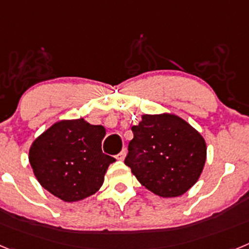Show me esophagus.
<instances>
[{
	"mask_svg": "<svg viewBox=\"0 0 249 249\" xmlns=\"http://www.w3.org/2000/svg\"><path fill=\"white\" fill-rule=\"evenodd\" d=\"M126 153H127L126 148H123L122 151H121L120 153H118V155H117V157H116V158H117L118 160H124V157H126Z\"/></svg>",
	"mask_w": 249,
	"mask_h": 249,
	"instance_id": "1",
	"label": "esophagus"
}]
</instances>
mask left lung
<instances>
[{
    "instance_id": "8db88e82",
    "label": "left lung",
    "mask_w": 249,
    "mask_h": 249,
    "mask_svg": "<svg viewBox=\"0 0 249 249\" xmlns=\"http://www.w3.org/2000/svg\"><path fill=\"white\" fill-rule=\"evenodd\" d=\"M132 132L124 163L147 190L164 198L178 197L198 181L206 142L186 121L169 113L143 114Z\"/></svg>"
}]
</instances>
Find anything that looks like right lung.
Instances as JSON below:
<instances>
[{
  "instance_id": "right-lung-1",
  "label": "right lung",
  "mask_w": 249,
  "mask_h": 249,
  "mask_svg": "<svg viewBox=\"0 0 249 249\" xmlns=\"http://www.w3.org/2000/svg\"><path fill=\"white\" fill-rule=\"evenodd\" d=\"M106 129L83 118L59 121L37 137L30 163L41 186L65 202L87 198L100 190L114 158L102 152Z\"/></svg>"
}]
</instances>
